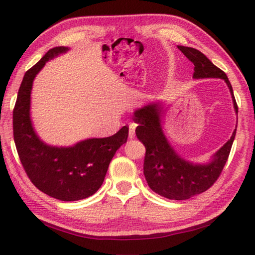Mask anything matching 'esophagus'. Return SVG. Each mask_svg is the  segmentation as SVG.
Segmentation results:
<instances>
[{
	"mask_svg": "<svg viewBox=\"0 0 255 255\" xmlns=\"http://www.w3.org/2000/svg\"><path fill=\"white\" fill-rule=\"evenodd\" d=\"M135 127H136V125L135 124H130L129 125V138H130V139H132L133 137H135Z\"/></svg>",
	"mask_w": 255,
	"mask_h": 255,
	"instance_id": "obj_1",
	"label": "esophagus"
}]
</instances>
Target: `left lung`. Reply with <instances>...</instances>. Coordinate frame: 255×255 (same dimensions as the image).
Here are the masks:
<instances>
[{
	"instance_id": "left-lung-1",
	"label": "left lung",
	"mask_w": 255,
	"mask_h": 255,
	"mask_svg": "<svg viewBox=\"0 0 255 255\" xmlns=\"http://www.w3.org/2000/svg\"><path fill=\"white\" fill-rule=\"evenodd\" d=\"M178 48L195 65V79L219 77L226 82L232 93L235 110L239 111L232 84L225 72L215 66L198 49L185 46H178ZM159 111L161 109L156 105L144 107L135 112L133 119L138 124L136 136L146 149L144 175L149 188L159 196L173 200H185L205 192L213 187L225 166L236 129L231 139L215 154L211 163L195 165L181 158L167 143L159 124Z\"/></svg>"
}]
</instances>
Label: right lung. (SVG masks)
Returning <instances> with one entry per match:
<instances>
[{
    "mask_svg": "<svg viewBox=\"0 0 255 255\" xmlns=\"http://www.w3.org/2000/svg\"><path fill=\"white\" fill-rule=\"evenodd\" d=\"M66 50L63 46L49 49L25 72L13 109V137L20 162L34 187L58 200L76 201L92 196L101 187L116 150L127 141L128 127L73 147H53L38 138L29 116L32 82L47 60Z\"/></svg>",
    "mask_w": 255,
    "mask_h": 255,
    "instance_id": "add662e5",
    "label": "right lung"
}]
</instances>
